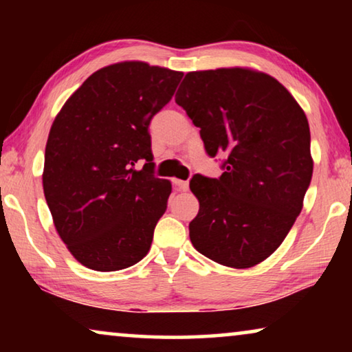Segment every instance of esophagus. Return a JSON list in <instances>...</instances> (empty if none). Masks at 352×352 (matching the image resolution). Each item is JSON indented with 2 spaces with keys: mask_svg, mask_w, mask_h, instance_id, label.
Wrapping results in <instances>:
<instances>
[{
  "mask_svg": "<svg viewBox=\"0 0 352 352\" xmlns=\"http://www.w3.org/2000/svg\"><path fill=\"white\" fill-rule=\"evenodd\" d=\"M173 186H175L177 190H187V189H189V182L181 181V179H173Z\"/></svg>",
  "mask_w": 352,
  "mask_h": 352,
  "instance_id": "esophagus-1",
  "label": "esophagus"
}]
</instances>
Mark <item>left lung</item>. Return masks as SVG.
I'll return each instance as SVG.
<instances>
[{
    "mask_svg": "<svg viewBox=\"0 0 352 352\" xmlns=\"http://www.w3.org/2000/svg\"><path fill=\"white\" fill-rule=\"evenodd\" d=\"M176 104L200 128L206 153L224 157L218 179H190L200 204L192 245L223 266L264 261L290 232L311 184L305 112L276 78L239 67L190 72Z\"/></svg>",
    "mask_w": 352,
    "mask_h": 352,
    "instance_id": "obj_1",
    "label": "left lung"
}]
</instances>
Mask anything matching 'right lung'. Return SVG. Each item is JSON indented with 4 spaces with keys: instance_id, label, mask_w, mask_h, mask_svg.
Instances as JSON below:
<instances>
[{
    "instance_id": "1",
    "label": "right lung",
    "mask_w": 352,
    "mask_h": 352,
    "mask_svg": "<svg viewBox=\"0 0 352 352\" xmlns=\"http://www.w3.org/2000/svg\"><path fill=\"white\" fill-rule=\"evenodd\" d=\"M181 78L182 72L120 62L94 72L57 113L43 189L57 234L83 266L120 271L151 250L171 182L153 175L148 124Z\"/></svg>"
}]
</instances>
